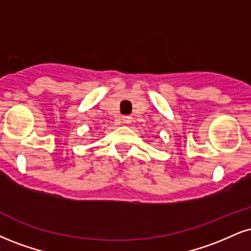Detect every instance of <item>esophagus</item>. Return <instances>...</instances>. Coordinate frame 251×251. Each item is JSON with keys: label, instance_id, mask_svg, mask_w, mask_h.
Returning <instances> with one entry per match:
<instances>
[{"label": "esophagus", "instance_id": "1", "mask_svg": "<svg viewBox=\"0 0 251 251\" xmlns=\"http://www.w3.org/2000/svg\"><path fill=\"white\" fill-rule=\"evenodd\" d=\"M132 119H133V118H132L131 116H124L123 117V123L124 124H131Z\"/></svg>", "mask_w": 251, "mask_h": 251}]
</instances>
